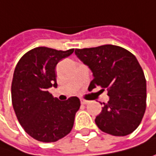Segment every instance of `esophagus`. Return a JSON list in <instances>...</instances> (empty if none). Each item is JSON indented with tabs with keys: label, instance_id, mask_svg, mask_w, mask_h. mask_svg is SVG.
<instances>
[{
	"label": "esophagus",
	"instance_id": "obj_1",
	"mask_svg": "<svg viewBox=\"0 0 156 156\" xmlns=\"http://www.w3.org/2000/svg\"><path fill=\"white\" fill-rule=\"evenodd\" d=\"M80 102H81L82 105H88L90 103V101H88V100H85V99H81Z\"/></svg>",
	"mask_w": 156,
	"mask_h": 156
}]
</instances>
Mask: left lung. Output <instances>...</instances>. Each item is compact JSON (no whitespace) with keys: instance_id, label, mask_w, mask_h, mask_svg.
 I'll return each instance as SVG.
<instances>
[{"instance_id":"1","label":"left lung","mask_w":156,"mask_h":156,"mask_svg":"<svg viewBox=\"0 0 156 156\" xmlns=\"http://www.w3.org/2000/svg\"><path fill=\"white\" fill-rule=\"evenodd\" d=\"M76 56L89 66L93 80L89 90H108L109 101L96 118L102 131L113 136L132 133L146 109V80L135 55L116 45L76 49Z\"/></svg>"}]
</instances>
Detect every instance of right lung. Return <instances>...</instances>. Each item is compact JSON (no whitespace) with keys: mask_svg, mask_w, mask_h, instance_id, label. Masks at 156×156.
Instances as JSON below:
<instances>
[{"mask_svg":"<svg viewBox=\"0 0 156 156\" xmlns=\"http://www.w3.org/2000/svg\"><path fill=\"white\" fill-rule=\"evenodd\" d=\"M73 51L37 47L26 52L16 66L11 87L13 107L24 130L39 141H56L74 126L80 99L73 96L61 102L48 90L57 86L56 65Z\"/></svg>","mask_w":156,"mask_h":156,"instance_id":"add662e5","label":"right lung"}]
</instances>
